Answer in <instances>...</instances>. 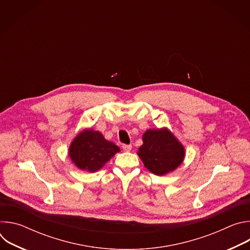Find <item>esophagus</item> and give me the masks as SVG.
<instances>
[{"mask_svg":"<svg viewBox=\"0 0 250 250\" xmlns=\"http://www.w3.org/2000/svg\"><path fill=\"white\" fill-rule=\"evenodd\" d=\"M122 147H123L124 151H130L131 148H132V146L130 145H123Z\"/></svg>","mask_w":250,"mask_h":250,"instance_id":"obj_1","label":"esophagus"}]
</instances>
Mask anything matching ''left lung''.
Segmentation results:
<instances>
[{
    "label": "left lung",
    "instance_id": "1",
    "mask_svg": "<svg viewBox=\"0 0 250 250\" xmlns=\"http://www.w3.org/2000/svg\"><path fill=\"white\" fill-rule=\"evenodd\" d=\"M142 140L137 154L151 173L162 176L182 163L184 147L168 129H148Z\"/></svg>",
    "mask_w": 250,
    "mask_h": 250
}]
</instances>
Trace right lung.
Here are the masks:
<instances>
[{
  "instance_id": "1",
  "label": "right lung",
  "mask_w": 250,
  "mask_h": 250,
  "mask_svg": "<svg viewBox=\"0 0 250 250\" xmlns=\"http://www.w3.org/2000/svg\"><path fill=\"white\" fill-rule=\"evenodd\" d=\"M119 151L120 148L113 142L105 140L101 132L85 129L72 141L69 156L78 168L96 172Z\"/></svg>"
}]
</instances>
